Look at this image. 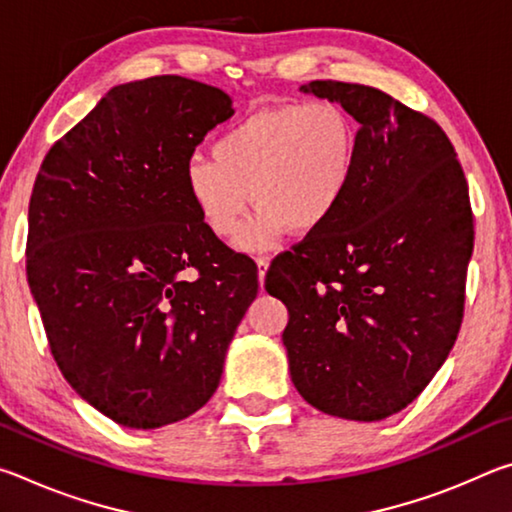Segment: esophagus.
<instances>
[{
  "label": "esophagus",
  "instance_id": "34e87169",
  "mask_svg": "<svg viewBox=\"0 0 512 512\" xmlns=\"http://www.w3.org/2000/svg\"><path fill=\"white\" fill-rule=\"evenodd\" d=\"M255 262H257V277H259V284H262V282H264V275H266V271H268V266H271V259H268V257H257Z\"/></svg>",
  "mask_w": 512,
  "mask_h": 512
}]
</instances>
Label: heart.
<instances>
[{"mask_svg": "<svg viewBox=\"0 0 512 512\" xmlns=\"http://www.w3.org/2000/svg\"><path fill=\"white\" fill-rule=\"evenodd\" d=\"M212 158L194 155L185 189L205 228L237 239L246 253L277 244L287 228L314 232L332 219L354 183L359 133L334 101L284 103L241 117L212 142Z\"/></svg>", "mask_w": 512, "mask_h": 512, "instance_id": "heart-1", "label": "heart"}]
</instances>
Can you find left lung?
Wrapping results in <instances>:
<instances>
[{"instance_id":"8db88e82","label":"left lung","mask_w":512,"mask_h":512,"mask_svg":"<svg viewBox=\"0 0 512 512\" xmlns=\"http://www.w3.org/2000/svg\"><path fill=\"white\" fill-rule=\"evenodd\" d=\"M359 121L354 183L323 228L280 255L291 381L318 411L377 422L427 388L463 323L474 248L467 180L436 121L359 83L311 81Z\"/></svg>"}]
</instances>
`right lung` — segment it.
Masks as SVG:
<instances>
[{"instance_id":"1","label":"right lung","mask_w":512,"mask_h":512,"mask_svg":"<svg viewBox=\"0 0 512 512\" xmlns=\"http://www.w3.org/2000/svg\"><path fill=\"white\" fill-rule=\"evenodd\" d=\"M232 115L228 94L185 76L117 85L33 185L27 277L51 354L124 427L201 409L257 296L253 259L205 228L185 189L196 146Z\"/></svg>"}]
</instances>
